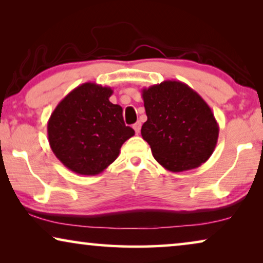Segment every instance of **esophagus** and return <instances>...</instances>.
Masks as SVG:
<instances>
[{
	"mask_svg": "<svg viewBox=\"0 0 263 263\" xmlns=\"http://www.w3.org/2000/svg\"><path fill=\"white\" fill-rule=\"evenodd\" d=\"M133 128H134V130H135L136 134H139L140 129H141V123H140V122H136V123L133 125Z\"/></svg>",
	"mask_w": 263,
	"mask_h": 263,
	"instance_id": "1",
	"label": "esophagus"
}]
</instances>
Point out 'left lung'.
Masks as SVG:
<instances>
[{"instance_id": "left-lung-1", "label": "left lung", "mask_w": 263, "mask_h": 263, "mask_svg": "<svg viewBox=\"0 0 263 263\" xmlns=\"http://www.w3.org/2000/svg\"><path fill=\"white\" fill-rule=\"evenodd\" d=\"M147 121L142 139L171 172L199 167L217 146L219 125L208 104L188 85L166 80L142 88Z\"/></svg>"}]
</instances>
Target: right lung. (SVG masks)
<instances>
[{"label":"right lung","mask_w":263,"mask_h":263,"mask_svg":"<svg viewBox=\"0 0 263 263\" xmlns=\"http://www.w3.org/2000/svg\"><path fill=\"white\" fill-rule=\"evenodd\" d=\"M110 87L85 82L68 93L48 122L52 152L75 174L95 176L117 159L123 143L135 134L124 124L122 107L112 104Z\"/></svg>","instance_id":"obj_1"}]
</instances>
